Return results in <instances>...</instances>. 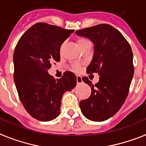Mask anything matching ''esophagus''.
I'll return each mask as SVG.
<instances>
[{"instance_id":"esophagus-1","label":"esophagus","mask_w":146,"mask_h":146,"mask_svg":"<svg viewBox=\"0 0 146 146\" xmlns=\"http://www.w3.org/2000/svg\"><path fill=\"white\" fill-rule=\"evenodd\" d=\"M76 81H77V83L78 84H81L82 82H83V81H82V78H81V77L80 76V75H77Z\"/></svg>"}]
</instances>
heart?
I'll use <instances>...</instances> for the list:
<instances>
[{"label": "heart", "instance_id": "b5f03b06", "mask_svg": "<svg viewBox=\"0 0 146 146\" xmlns=\"http://www.w3.org/2000/svg\"><path fill=\"white\" fill-rule=\"evenodd\" d=\"M88 42H89L88 39H84V38H81V37H80V38H78V39H77V43H78V45L80 46V48H83L84 46H85L87 43H88ZM63 46H64V44L63 43L61 45L60 51L62 50ZM81 65H80V64L78 62L73 63L72 65V68L73 69V71L75 72H78L79 71L81 70Z\"/></svg>", "mask_w": 146, "mask_h": 146}]
</instances>
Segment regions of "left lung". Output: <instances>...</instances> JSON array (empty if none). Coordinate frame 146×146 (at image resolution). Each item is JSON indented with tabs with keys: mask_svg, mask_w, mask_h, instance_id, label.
<instances>
[{
	"mask_svg": "<svg viewBox=\"0 0 146 146\" xmlns=\"http://www.w3.org/2000/svg\"><path fill=\"white\" fill-rule=\"evenodd\" d=\"M76 33L94 44L87 73H98L100 76L95 84L88 77L82 78L91 88V94L80 101V108L90 120L104 121L121 108L127 98L134 73L132 48L119 30L106 23L77 30Z\"/></svg>",
	"mask_w": 146,
	"mask_h": 146,
	"instance_id": "obj_1",
	"label": "left lung"
}]
</instances>
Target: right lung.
I'll use <instances>...</instances> for the list:
<instances>
[{"mask_svg": "<svg viewBox=\"0 0 146 146\" xmlns=\"http://www.w3.org/2000/svg\"><path fill=\"white\" fill-rule=\"evenodd\" d=\"M74 30L37 23L23 33L13 52V79L20 100L28 113L49 121L60 113L63 94L76 85V76L64 72L55 80L48 74L52 63L60 61V46Z\"/></svg>", "mask_w": 146, "mask_h": 146, "instance_id": "1", "label": "right lung"}]
</instances>
